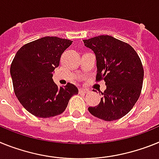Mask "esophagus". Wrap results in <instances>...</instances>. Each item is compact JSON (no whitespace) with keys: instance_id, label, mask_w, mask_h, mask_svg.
Instances as JSON below:
<instances>
[{"instance_id":"1","label":"esophagus","mask_w":159,"mask_h":159,"mask_svg":"<svg viewBox=\"0 0 159 159\" xmlns=\"http://www.w3.org/2000/svg\"><path fill=\"white\" fill-rule=\"evenodd\" d=\"M89 91L88 89H79V93H88Z\"/></svg>"}]
</instances>
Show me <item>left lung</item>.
Wrapping results in <instances>:
<instances>
[{"instance_id":"8db88e82","label":"left lung","mask_w":159,"mask_h":159,"mask_svg":"<svg viewBox=\"0 0 159 159\" xmlns=\"http://www.w3.org/2000/svg\"><path fill=\"white\" fill-rule=\"evenodd\" d=\"M83 41L96 56V81L104 80L106 85L100 103L88 110L104 121L119 119L130 111L140 97L144 77L140 57L131 45L111 36Z\"/></svg>"}]
</instances>
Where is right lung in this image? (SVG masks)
Here are the masks:
<instances>
[{
    "label": "right lung",
    "mask_w": 159,
    "mask_h": 159,
    "mask_svg": "<svg viewBox=\"0 0 159 159\" xmlns=\"http://www.w3.org/2000/svg\"><path fill=\"white\" fill-rule=\"evenodd\" d=\"M73 41L44 37L27 43L16 52L10 66L13 90L27 111L39 118H50L65 111L78 89L71 83H55L53 73Z\"/></svg>",
    "instance_id": "1"
}]
</instances>
